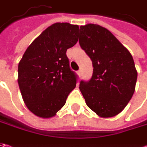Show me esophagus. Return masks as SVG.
Segmentation results:
<instances>
[{"label": "esophagus", "instance_id": "esophagus-1", "mask_svg": "<svg viewBox=\"0 0 147 147\" xmlns=\"http://www.w3.org/2000/svg\"><path fill=\"white\" fill-rule=\"evenodd\" d=\"M78 76H79V77L82 76V71H81V70L78 71Z\"/></svg>", "mask_w": 147, "mask_h": 147}]
</instances>
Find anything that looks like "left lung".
I'll list each match as a JSON object with an SVG mask.
<instances>
[{"instance_id":"left-lung-1","label":"left lung","mask_w":147,"mask_h":147,"mask_svg":"<svg viewBox=\"0 0 147 147\" xmlns=\"http://www.w3.org/2000/svg\"><path fill=\"white\" fill-rule=\"evenodd\" d=\"M79 44L93 66L91 79L79 84L86 104L100 117L117 115L135 91L138 72L132 55L108 29L93 24L80 26Z\"/></svg>"}]
</instances>
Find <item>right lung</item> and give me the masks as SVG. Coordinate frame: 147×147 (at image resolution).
I'll return each mask as SVG.
<instances>
[{"mask_svg": "<svg viewBox=\"0 0 147 147\" xmlns=\"http://www.w3.org/2000/svg\"><path fill=\"white\" fill-rule=\"evenodd\" d=\"M78 26L55 23L30 44L18 67V83L28 109L43 119L56 115L76 87L67 49L78 42Z\"/></svg>", "mask_w": 147, "mask_h": 147, "instance_id": "add662e5", "label": "right lung"}]
</instances>
